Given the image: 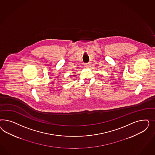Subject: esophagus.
<instances>
[{"mask_svg": "<svg viewBox=\"0 0 155 155\" xmlns=\"http://www.w3.org/2000/svg\"><path fill=\"white\" fill-rule=\"evenodd\" d=\"M85 66H86V67H87V68H89L90 66V63H86V64H85Z\"/></svg>", "mask_w": 155, "mask_h": 155, "instance_id": "esophagus-1", "label": "esophagus"}]
</instances>
